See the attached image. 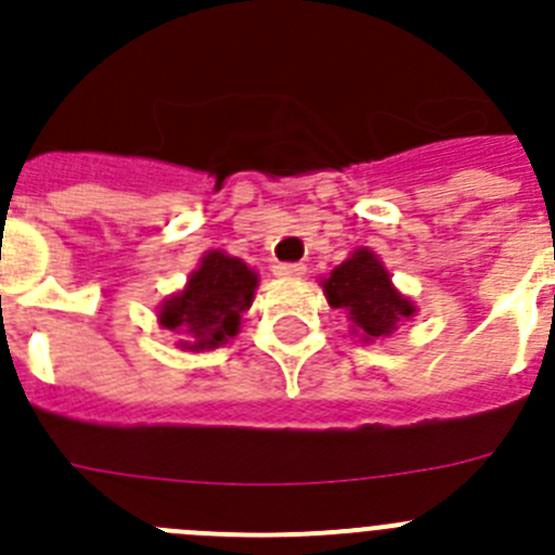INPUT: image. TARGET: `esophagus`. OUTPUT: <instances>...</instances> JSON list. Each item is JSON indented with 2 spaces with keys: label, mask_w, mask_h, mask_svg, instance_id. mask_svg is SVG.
<instances>
[{
  "label": "esophagus",
  "mask_w": 555,
  "mask_h": 555,
  "mask_svg": "<svg viewBox=\"0 0 555 555\" xmlns=\"http://www.w3.org/2000/svg\"><path fill=\"white\" fill-rule=\"evenodd\" d=\"M274 274L283 278V281H297V278L306 274V267H302V263H278V267H274Z\"/></svg>",
  "instance_id": "esophagus-1"
}]
</instances>
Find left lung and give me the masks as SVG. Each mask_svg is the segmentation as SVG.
<instances>
[{
	"label": "left lung",
	"instance_id": "obj_1",
	"mask_svg": "<svg viewBox=\"0 0 555 555\" xmlns=\"http://www.w3.org/2000/svg\"><path fill=\"white\" fill-rule=\"evenodd\" d=\"M322 292L327 306L347 313L350 333L364 345L391 336L403 322L416 317L414 300L391 283L389 269L370 247L352 249L350 258L322 281Z\"/></svg>",
	"mask_w": 555,
	"mask_h": 555
}]
</instances>
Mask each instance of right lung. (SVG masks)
I'll use <instances>...</instances> for the list:
<instances>
[{
  "label": "right lung",
  "instance_id": "right-lung-1",
  "mask_svg": "<svg viewBox=\"0 0 555 555\" xmlns=\"http://www.w3.org/2000/svg\"><path fill=\"white\" fill-rule=\"evenodd\" d=\"M258 283V272L242 258L208 249L185 286L158 306V325L178 333L180 350H217L238 333Z\"/></svg>",
  "mask_w": 555,
  "mask_h": 555
}]
</instances>
